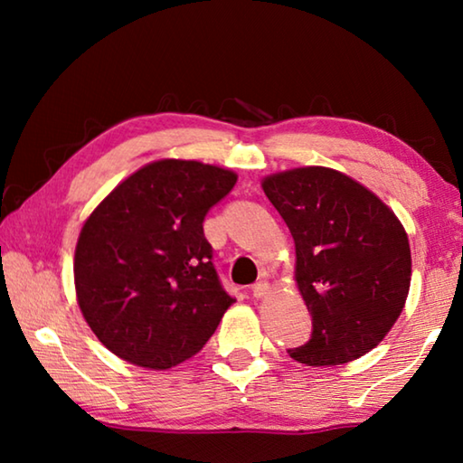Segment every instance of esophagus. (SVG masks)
<instances>
[{"label": "esophagus", "mask_w": 463, "mask_h": 463, "mask_svg": "<svg viewBox=\"0 0 463 463\" xmlns=\"http://www.w3.org/2000/svg\"><path fill=\"white\" fill-rule=\"evenodd\" d=\"M250 292H253L255 298H263L269 294V284L265 279H260L257 284H253V288H250Z\"/></svg>", "instance_id": "1"}]
</instances>
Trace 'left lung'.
Instances as JSON below:
<instances>
[{
  "label": "left lung",
  "mask_w": 463,
  "mask_h": 463,
  "mask_svg": "<svg viewBox=\"0 0 463 463\" xmlns=\"http://www.w3.org/2000/svg\"><path fill=\"white\" fill-rule=\"evenodd\" d=\"M263 192L296 245V281L312 317L310 339L289 357L339 365L373 349L401 317L411 288L409 237L362 184L326 167L271 175Z\"/></svg>",
  "instance_id": "left-lung-1"
}]
</instances>
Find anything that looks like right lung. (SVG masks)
Listing matches in <instances>:
<instances>
[{"label": "right lung", "mask_w": 463, "mask_h": 463, "mask_svg": "<svg viewBox=\"0 0 463 463\" xmlns=\"http://www.w3.org/2000/svg\"><path fill=\"white\" fill-rule=\"evenodd\" d=\"M234 184L229 169L155 161L85 221L73 265L77 302L114 355L167 370L214 335L234 298L214 269L203 218Z\"/></svg>", "instance_id": "obj_1"}]
</instances>
